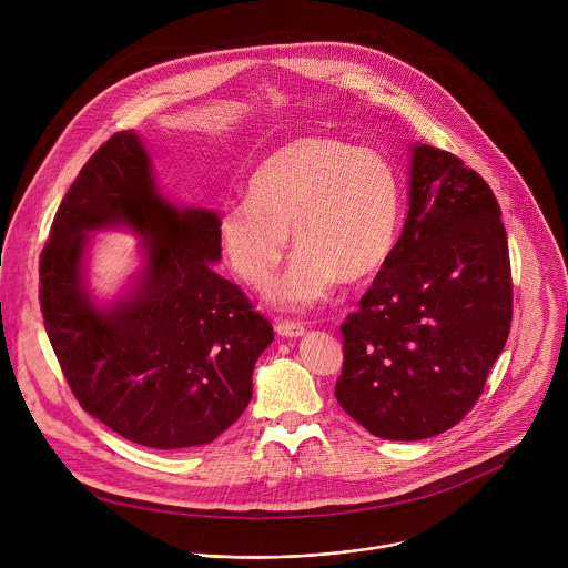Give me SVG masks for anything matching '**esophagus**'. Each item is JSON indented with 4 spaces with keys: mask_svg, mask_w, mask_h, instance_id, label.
Wrapping results in <instances>:
<instances>
[{
    "mask_svg": "<svg viewBox=\"0 0 568 568\" xmlns=\"http://www.w3.org/2000/svg\"><path fill=\"white\" fill-rule=\"evenodd\" d=\"M275 331H277V335H280V337H288V339L302 337V335L306 333L302 324H293V322H280Z\"/></svg>",
    "mask_w": 568,
    "mask_h": 568,
    "instance_id": "1",
    "label": "esophagus"
}]
</instances>
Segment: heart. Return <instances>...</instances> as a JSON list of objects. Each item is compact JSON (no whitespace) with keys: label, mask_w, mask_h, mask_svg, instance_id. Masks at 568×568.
Here are the masks:
<instances>
[{"label":"heart","mask_w":568,"mask_h":568,"mask_svg":"<svg viewBox=\"0 0 568 568\" xmlns=\"http://www.w3.org/2000/svg\"><path fill=\"white\" fill-rule=\"evenodd\" d=\"M399 222L402 182L384 153L304 135L253 171L246 200L220 209L215 233L229 268L253 288L273 280L291 233L297 255L271 302L306 311L324 304L337 280L357 284L379 271Z\"/></svg>","instance_id":"1"}]
</instances>
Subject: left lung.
Returning <instances> with one entry per match:
<instances>
[{"instance_id":"1","label":"left lung","mask_w":568,"mask_h":568,"mask_svg":"<svg viewBox=\"0 0 568 568\" xmlns=\"http://www.w3.org/2000/svg\"><path fill=\"white\" fill-rule=\"evenodd\" d=\"M408 213L342 324L339 406L384 439H426L481 395L513 317L508 242L488 184L446 151L410 146Z\"/></svg>"}]
</instances>
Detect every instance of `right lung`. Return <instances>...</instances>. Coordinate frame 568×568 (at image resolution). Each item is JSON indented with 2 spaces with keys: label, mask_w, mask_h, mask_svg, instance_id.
Returning a JSON list of instances; mask_svg holds the SVG:
<instances>
[{
  "label": "right lung",
  "mask_w": 568,
  "mask_h": 568,
  "mask_svg": "<svg viewBox=\"0 0 568 568\" xmlns=\"http://www.w3.org/2000/svg\"><path fill=\"white\" fill-rule=\"evenodd\" d=\"M217 213L180 206L158 184L133 131L113 135L80 171L40 260L44 326L87 413L160 450L220 437L248 406L253 368L273 326L222 260ZM124 227L142 240L128 288L100 303L88 288L90 237Z\"/></svg>",
  "instance_id": "1"
}]
</instances>
